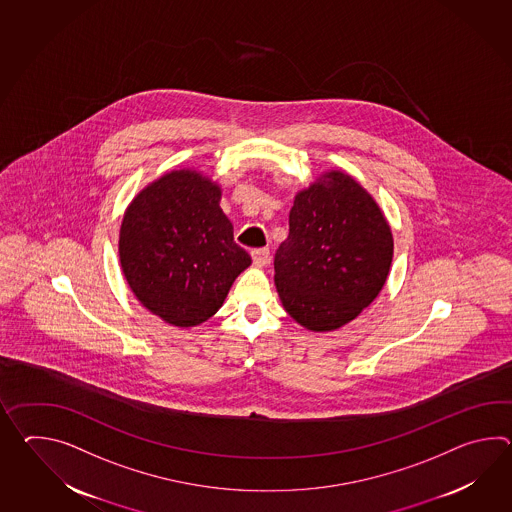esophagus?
<instances>
[{"mask_svg":"<svg viewBox=\"0 0 512 512\" xmlns=\"http://www.w3.org/2000/svg\"><path fill=\"white\" fill-rule=\"evenodd\" d=\"M251 259L259 266H266L270 262V250L268 248H257L251 251Z\"/></svg>","mask_w":512,"mask_h":512,"instance_id":"1","label":"esophagus"}]
</instances>
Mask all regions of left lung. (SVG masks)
<instances>
[{"instance_id": "8db88e82", "label": "left lung", "mask_w": 512, "mask_h": 512, "mask_svg": "<svg viewBox=\"0 0 512 512\" xmlns=\"http://www.w3.org/2000/svg\"><path fill=\"white\" fill-rule=\"evenodd\" d=\"M275 253V288L301 327L330 332L358 318L384 288L393 235L375 198L351 174L323 172L299 191Z\"/></svg>"}]
</instances>
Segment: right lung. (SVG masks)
Returning a JSON list of instances; mask_svg holds the SVG:
<instances>
[{
    "instance_id": "add662e5",
    "label": "right lung",
    "mask_w": 512,
    "mask_h": 512,
    "mask_svg": "<svg viewBox=\"0 0 512 512\" xmlns=\"http://www.w3.org/2000/svg\"><path fill=\"white\" fill-rule=\"evenodd\" d=\"M220 198V185L204 172L171 171L134 196L121 222L126 283L143 307L180 329L215 316L251 264Z\"/></svg>"
}]
</instances>
